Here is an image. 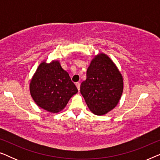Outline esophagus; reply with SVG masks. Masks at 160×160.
Wrapping results in <instances>:
<instances>
[{"label":"esophagus","instance_id":"34e87169","mask_svg":"<svg viewBox=\"0 0 160 160\" xmlns=\"http://www.w3.org/2000/svg\"><path fill=\"white\" fill-rule=\"evenodd\" d=\"M76 87H77L78 90L79 91V89H80V83L79 82H76Z\"/></svg>","mask_w":160,"mask_h":160}]
</instances>
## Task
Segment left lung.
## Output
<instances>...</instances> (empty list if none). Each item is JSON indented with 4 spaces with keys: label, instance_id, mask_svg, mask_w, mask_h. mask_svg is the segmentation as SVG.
Wrapping results in <instances>:
<instances>
[{
    "label": "left lung",
    "instance_id": "obj_1",
    "mask_svg": "<svg viewBox=\"0 0 160 160\" xmlns=\"http://www.w3.org/2000/svg\"><path fill=\"white\" fill-rule=\"evenodd\" d=\"M80 91L89 110L96 115H104L119 102L123 92V78L113 61L100 54L92 60Z\"/></svg>",
    "mask_w": 160,
    "mask_h": 160
}]
</instances>
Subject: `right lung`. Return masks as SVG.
<instances>
[{
	"mask_svg": "<svg viewBox=\"0 0 160 160\" xmlns=\"http://www.w3.org/2000/svg\"><path fill=\"white\" fill-rule=\"evenodd\" d=\"M32 99L40 108L58 113L66 106L78 89L58 61L39 65L30 84Z\"/></svg>",
	"mask_w": 160,
	"mask_h": 160,
	"instance_id": "right-lung-1",
	"label": "right lung"
}]
</instances>
